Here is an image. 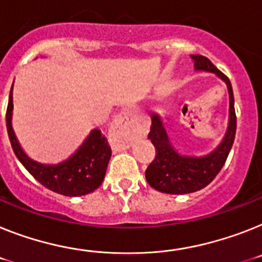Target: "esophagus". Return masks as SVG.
Here are the masks:
<instances>
[{"instance_id":"34e87169","label":"esophagus","mask_w":262,"mask_h":262,"mask_svg":"<svg viewBox=\"0 0 262 262\" xmlns=\"http://www.w3.org/2000/svg\"><path fill=\"white\" fill-rule=\"evenodd\" d=\"M111 137L117 150H125L130 146L132 140L135 138V125L132 121L130 111L125 109L114 118L111 127Z\"/></svg>"}]
</instances>
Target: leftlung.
<instances>
[{
	"label": "left lung",
	"instance_id": "1",
	"mask_svg": "<svg viewBox=\"0 0 262 262\" xmlns=\"http://www.w3.org/2000/svg\"><path fill=\"white\" fill-rule=\"evenodd\" d=\"M194 69L214 73L226 83L229 93V121L225 136L214 150L205 156L181 155L173 146L160 114L150 113L151 125L148 138L155 145L156 157L149 165L145 177L151 188L168 194H186L205 188L223 169L236 136V112L232 83L206 57L192 54Z\"/></svg>",
	"mask_w": 262,
	"mask_h": 262
}]
</instances>
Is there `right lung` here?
Segmentation results:
<instances>
[{
  "label": "right lung",
  "instance_id": "1",
  "mask_svg": "<svg viewBox=\"0 0 262 262\" xmlns=\"http://www.w3.org/2000/svg\"><path fill=\"white\" fill-rule=\"evenodd\" d=\"M13 86L6 111V127L14 155L30 174L45 188L68 197H78L92 193L102 184L111 160L112 149L101 130L93 129L80 148L65 161L42 164L30 158L21 148L12 126Z\"/></svg>",
  "mask_w": 262,
  "mask_h": 262
}]
</instances>
